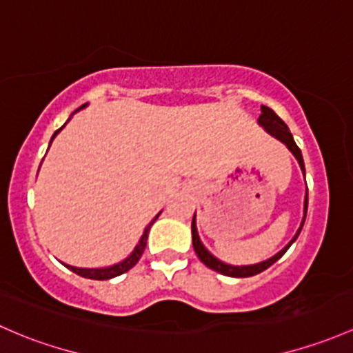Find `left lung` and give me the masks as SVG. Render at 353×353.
Wrapping results in <instances>:
<instances>
[{"mask_svg": "<svg viewBox=\"0 0 353 353\" xmlns=\"http://www.w3.org/2000/svg\"><path fill=\"white\" fill-rule=\"evenodd\" d=\"M261 111H262V113H261V117H259V125H261V127H264V130H265L267 133H270V135L276 137L277 140H281V142H283L284 145L292 152V155H294V157H296V161H298V164H299V167H301V170H303V174H304L303 154H301V150H299V147L296 145V142H294V139H292L291 132H289L288 125H285L284 121L281 120V118L277 117V114L269 108V106H261ZM306 213H307V192H306V198H304V216H303L301 226H299V230H298V232H296V235L292 236L291 242L285 245L283 250L277 252V254L274 255V257L267 259V261H264V262H259V264H254V265H230V264H225V262H221L220 259L214 257L213 254H210V252H208V248L201 243V240H199L198 228H196V213H194V216H192V223H191L192 247H194V252H196V254H198L199 261H201L203 264H205L206 267H210V269L216 270V272L223 274V276H230V277H250V276H255V274H261L262 270L269 269V267L272 265L274 262L279 261V259L283 257L285 252H288V248L296 242L298 235H299V233H301L304 220H306Z\"/></svg>", "mask_w": 353, "mask_h": 353, "instance_id": "8db88e82", "label": "left lung"}]
</instances>
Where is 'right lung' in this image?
<instances>
[{"label":"right lung","mask_w":353,"mask_h":353,"mask_svg":"<svg viewBox=\"0 0 353 353\" xmlns=\"http://www.w3.org/2000/svg\"><path fill=\"white\" fill-rule=\"evenodd\" d=\"M84 106H88V103H86V105L81 106V108H84ZM79 110H77V111H79ZM62 128H64V127H62ZM62 128H59L57 132H55L54 135H52L50 143H52V140L55 139V135H57V133L61 132ZM161 213H162V211H161ZM161 213H159V214H161ZM159 214L154 218V220L150 221V223L145 226V230H143V235L140 236V242L137 243V247L133 248V252L128 255L127 259H125V261L118 262V264L110 265V267H101V269H83V267H74V265H68V264H64V265L68 267L69 270H72V272H76L77 276L88 277V279L108 281V279H113V277H117V276H121V274L127 272V270L132 269V267L140 261V257H142L143 250H145V247H147V239H148V232H150V226L155 223V220H157V218H159Z\"/></svg>","instance_id":"right-lung-1"}]
</instances>
